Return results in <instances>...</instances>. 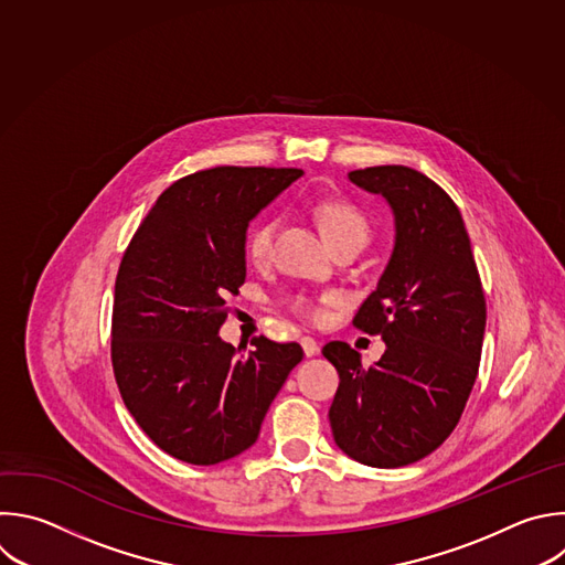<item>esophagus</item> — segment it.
<instances>
[{
	"label": "esophagus",
	"instance_id": "1",
	"mask_svg": "<svg viewBox=\"0 0 565 565\" xmlns=\"http://www.w3.org/2000/svg\"><path fill=\"white\" fill-rule=\"evenodd\" d=\"M301 348L306 352V356H315L319 352V343L312 339V337H303L301 339Z\"/></svg>",
	"mask_w": 565,
	"mask_h": 565
}]
</instances>
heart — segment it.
Wrapping results in <instances>:
<instances>
[{
    "label": "heart",
    "instance_id": "heart-1",
    "mask_svg": "<svg viewBox=\"0 0 565 565\" xmlns=\"http://www.w3.org/2000/svg\"><path fill=\"white\" fill-rule=\"evenodd\" d=\"M315 215H317V224L321 228V235L326 237V242L330 246H334L339 242L365 244L367 237H370L367 220L363 217V213L354 204H350L345 200H326L315 209ZM275 231H277L275 220H259L248 231L246 253H248L250 262L262 264L270 257ZM292 306L299 315H306V317H312V319L319 317V308L312 301H308L306 297H297L292 301Z\"/></svg>",
    "mask_w": 565,
    "mask_h": 565
}]
</instances>
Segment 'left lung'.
<instances>
[{"mask_svg": "<svg viewBox=\"0 0 565 565\" xmlns=\"http://www.w3.org/2000/svg\"><path fill=\"white\" fill-rule=\"evenodd\" d=\"M395 217V248L352 323L386 352L363 367L343 341L323 345L339 372L328 419L334 444L372 468H402L437 450L475 386L486 299L461 213L441 185L408 166L348 172Z\"/></svg>", "mask_w": 565, "mask_h": 565, "instance_id": "obj_1", "label": "left lung"}]
</instances>
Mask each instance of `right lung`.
I'll list each match as a JSON object with an SVG mask.
<instances>
[{
	"instance_id": "obj_1",
	"label": "right lung",
	"mask_w": 565,
	"mask_h": 565,
	"mask_svg": "<svg viewBox=\"0 0 565 565\" xmlns=\"http://www.w3.org/2000/svg\"><path fill=\"white\" fill-rule=\"evenodd\" d=\"M299 168L217 166L159 195L115 281L113 370L139 428L170 457L215 466L248 450L303 359L255 337L246 356L220 337L226 297L246 281L248 224Z\"/></svg>"
}]
</instances>
